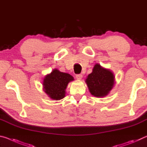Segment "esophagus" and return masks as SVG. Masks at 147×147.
<instances>
[{
  "label": "esophagus",
  "mask_w": 147,
  "mask_h": 147,
  "mask_svg": "<svg viewBox=\"0 0 147 147\" xmlns=\"http://www.w3.org/2000/svg\"><path fill=\"white\" fill-rule=\"evenodd\" d=\"M82 77H83L82 74H76V78L77 80H81L82 78Z\"/></svg>",
  "instance_id": "esophagus-1"
}]
</instances>
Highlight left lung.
Returning a JSON list of instances; mask_svg holds the SVG:
<instances>
[{"instance_id":"8db88e82","label":"left lung","mask_w":147,"mask_h":147,"mask_svg":"<svg viewBox=\"0 0 147 147\" xmlns=\"http://www.w3.org/2000/svg\"><path fill=\"white\" fill-rule=\"evenodd\" d=\"M115 76L109 69L102 68L99 64H96L93 71L86 80L91 94L96 97H104L112 89Z\"/></svg>"}]
</instances>
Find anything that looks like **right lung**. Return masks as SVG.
Returning <instances> with one entry per match:
<instances>
[{
	"mask_svg": "<svg viewBox=\"0 0 147 147\" xmlns=\"http://www.w3.org/2000/svg\"><path fill=\"white\" fill-rule=\"evenodd\" d=\"M73 80L74 78L69 74L61 73L54 69L51 74L44 78V91L53 100H61L65 96V89L68 84Z\"/></svg>",
	"mask_w": 147,
	"mask_h": 147,
	"instance_id": "obj_1",
	"label": "right lung"
}]
</instances>
